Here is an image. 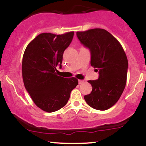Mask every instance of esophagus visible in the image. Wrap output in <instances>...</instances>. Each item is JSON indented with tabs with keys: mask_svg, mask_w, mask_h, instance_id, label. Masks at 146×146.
<instances>
[{
	"mask_svg": "<svg viewBox=\"0 0 146 146\" xmlns=\"http://www.w3.org/2000/svg\"><path fill=\"white\" fill-rule=\"evenodd\" d=\"M78 82H79V84H83L84 82V80H78Z\"/></svg>",
	"mask_w": 146,
	"mask_h": 146,
	"instance_id": "esophagus-1",
	"label": "esophagus"
}]
</instances>
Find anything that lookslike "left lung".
Listing matches in <instances>:
<instances>
[{"label": "left lung", "mask_w": 146, "mask_h": 146, "mask_svg": "<svg viewBox=\"0 0 146 146\" xmlns=\"http://www.w3.org/2000/svg\"><path fill=\"white\" fill-rule=\"evenodd\" d=\"M79 40L89 48L90 64L99 71V78L89 80L90 94L86 103L96 110H105L117 103L124 90L128 62L124 50L113 35L103 29H93L76 33Z\"/></svg>", "instance_id": "obj_1"}]
</instances>
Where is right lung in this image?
<instances>
[{"label": "right lung", "instance_id": "1", "mask_svg": "<svg viewBox=\"0 0 146 146\" xmlns=\"http://www.w3.org/2000/svg\"><path fill=\"white\" fill-rule=\"evenodd\" d=\"M74 32L56 35L42 33L27 46L23 58L22 74L26 90L38 108L48 113L66 104L71 92L78 84L75 78L57 75L62 67L63 53L71 44Z\"/></svg>", "mask_w": 146, "mask_h": 146}]
</instances>
